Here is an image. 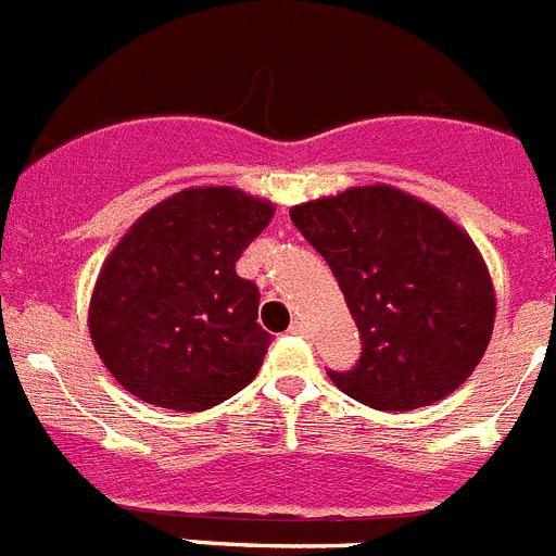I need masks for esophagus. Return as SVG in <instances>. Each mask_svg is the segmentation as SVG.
Wrapping results in <instances>:
<instances>
[{
    "mask_svg": "<svg viewBox=\"0 0 556 556\" xmlns=\"http://www.w3.org/2000/svg\"><path fill=\"white\" fill-rule=\"evenodd\" d=\"M306 331H308V326L303 320H294L292 326H289V333H294V337H303Z\"/></svg>",
    "mask_w": 556,
    "mask_h": 556,
    "instance_id": "obj_1",
    "label": "esophagus"
}]
</instances>
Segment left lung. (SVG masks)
I'll use <instances>...</instances> for the list:
<instances>
[{
	"label": "left lung",
	"instance_id": "1",
	"mask_svg": "<svg viewBox=\"0 0 556 556\" xmlns=\"http://www.w3.org/2000/svg\"><path fill=\"white\" fill-rule=\"evenodd\" d=\"M331 267L362 337V358L328 372L381 412L443 401L493 337L495 289L479 248L426 200L387 184L353 186L289 211Z\"/></svg>",
	"mask_w": 556,
	"mask_h": 556
}]
</instances>
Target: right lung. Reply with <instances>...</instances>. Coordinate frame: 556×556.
I'll return each instance as SVG.
<instances>
[{
    "mask_svg": "<svg viewBox=\"0 0 556 556\" xmlns=\"http://www.w3.org/2000/svg\"><path fill=\"white\" fill-rule=\"evenodd\" d=\"M273 211L233 186H198L152 205L116 242L88 331L130 395L203 412L253 381L273 337L258 326V287L236 262Z\"/></svg>",
    "mask_w": 556,
    "mask_h": 556,
    "instance_id": "1",
    "label": "right lung"
}]
</instances>
